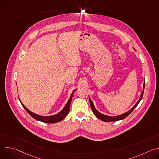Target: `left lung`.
Wrapping results in <instances>:
<instances>
[{"instance_id": "obj_1", "label": "left lung", "mask_w": 159, "mask_h": 159, "mask_svg": "<svg viewBox=\"0 0 159 159\" xmlns=\"http://www.w3.org/2000/svg\"><path fill=\"white\" fill-rule=\"evenodd\" d=\"M144 89H145V82L143 84V90L142 93H141V96H140V99L139 100V101L136 103V104L130 109L129 110L128 112L124 113V114L123 115H121L120 116H107V115H104L103 114H101V112H99L94 107V104L93 102V101H91V99H90L89 98V101H90V107H91L92 109V111L93 112V113L94 114V115L98 118L99 120L103 121H106V122H110V121H119V120H123V119H125V118H126L129 114H131V113L132 112V111H133V109L137 106V105L139 104V103L140 102V101H141V99H142V97H143V93H144Z\"/></svg>"}]
</instances>
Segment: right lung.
Instances as JSON below:
<instances>
[{"label":"right lung","mask_w":159,"mask_h":159,"mask_svg":"<svg viewBox=\"0 0 159 159\" xmlns=\"http://www.w3.org/2000/svg\"><path fill=\"white\" fill-rule=\"evenodd\" d=\"M75 90H74L73 93H72L69 100L68 101V102H66V104L65 106V107H63V109L60 112L57 113V115H53V116H40V115L35 114V113H34V112L30 111L29 109H28L23 104H22L20 101V100L19 101H20L22 106H23V107L25 109V110L35 120H36L38 121H41V122H43V123H57V122H59V121L63 120L66 117V116L68 115V113L69 112L70 106V103H71V101H72V96H73L74 93L75 92Z\"/></svg>","instance_id":"1"}]
</instances>
